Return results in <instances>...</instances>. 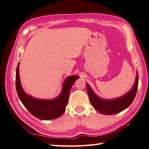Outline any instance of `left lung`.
I'll return each instance as SVG.
<instances>
[{
	"label": "left lung",
	"instance_id": "obj_1",
	"mask_svg": "<svg viewBox=\"0 0 149 149\" xmlns=\"http://www.w3.org/2000/svg\"><path fill=\"white\" fill-rule=\"evenodd\" d=\"M138 73L137 72L136 81L132 90L125 95L112 100H104L100 98L86 83V89L91 103L96 110L102 114L113 115L120 113L130 106L134 100L138 87Z\"/></svg>",
	"mask_w": 149,
	"mask_h": 149
}]
</instances>
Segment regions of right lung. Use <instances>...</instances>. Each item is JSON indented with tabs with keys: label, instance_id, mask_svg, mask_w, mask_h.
Segmentation results:
<instances>
[{
	"label": "right lung",
	"instance_id": "1",
	"mask_svg": "<svg viewBox=\"0 0 149 149\" xmlns=\"http://www.w3.org/2000/svg\"><path fill=\"white\" fill-rule=\"evenodd\" d=\"M19 64L16 69L15 86L19 98L29 111L41 120H52L60 117L66 110V106L68 101L69 94L72 85L79 76L72 75L68 77L63 85L61 93L56 98L52 100L36 99L28 95L25 93L21 86Z\"/></svg>",
	"mask_w": 149,
	"mask_h": 149
}]
</instances>
